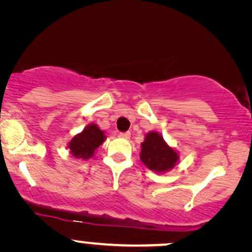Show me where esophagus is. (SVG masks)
I'll return each mask as SVG.
<instances>
[{"mask_svg": "<svg viewBox=\"0 0 252 252\" xmlns=\"http://www.w3.org/2000/svg\"><path fill=\"white\" fill-rule=\"evenodd\" d=\"M120 137H122V138H126L128 139L130 137V132L126 131V132H120Z\"/></svg>", "mask_w": 252, "mask_h": 252, "instance_id": "esophagus-1", "label": "esophagus"}]
</instances>
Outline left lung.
<instances>
[{"instance_id": "8db88e82", "label": "left lung", "mask_w": 252, "mask_h": 252, "mask_svg": "<svg viewBox=\"0 0 252 252\" xmlns=\"http://www.w3.org/2000/svg\"><path fill=\"white\" fill-rule=\"evenodd\" d=\"M141 160L146 167L157 173H164L176 166L179 155L166 144L160 133L151 131L145 136L141 144Z\"/></svg>"}]
</instances>
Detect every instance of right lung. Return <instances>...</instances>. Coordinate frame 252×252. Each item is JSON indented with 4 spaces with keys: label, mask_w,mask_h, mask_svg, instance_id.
<instances>
[{
    "label": "right lung",
    "mask_w": 252,
    "mask_h": 252,
    "mask_svg": "<svg viewBox=\"0 0 252 252\" xmlns=\"http://www.w3.org/2000/svg\"><path fill=\"white\" fill-rule=\"evenodd\" d=\"M107 137L104 132L92 123L82 130L80 133L73 137L68 143V149L75 158L88 159L93 157L95 150L104 142Z\"/></svg>",
    "instance_id": "obj_1"
}]
</instances>
